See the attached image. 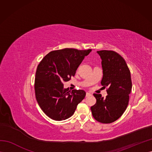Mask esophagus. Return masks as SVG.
Here are the masks:
<instances>
[{"mask_svg":"<svg viewBox=\"0 0 152 152\" xmlns=\"http://www.w3.org/2000/svg\"><path fill=\"white\" fill-rule=\"evenodd\" d=\"M90 95H91V93H88V92H87V93H86V97H87V96H90Z\"/></svg>","mask_w":152,"mask_h":152,"instance_id":"esophagus-1","label":"esophagus"}]
</instances>
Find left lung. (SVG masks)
Listing matches in <instances>:
<instances>
[{"mask_svg":"<svg viewBox=\"0 0 152 152\" xmlns=\"http://www.w3.org/2000/svg\"><path fill=\"white\" fill-rule=\"evenodd\" d=\"M102 59L103 78L101 84L107 87L106 98L94 93L96 103L91 110L99 122L110 124L117 121L125 112L132 89L130 70L124 59L113 50L97 51Z\"/></svg>","mask_w":152,"mask_h":152,"instance_id":"left-lung-1","label":"left lung"}]
</instances>
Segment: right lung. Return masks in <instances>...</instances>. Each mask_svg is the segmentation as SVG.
Returning <instances> with one entry per match:
<instances>
[{"label":"right lung","instance_id":"obj_1","mask_svg":"<svg viewBox=\"0 0 152 152\" xmlns=\"http://www.w3.org/2000/svg\"><path fill=\"white\" fill-rule=\"evenodd\" d=\"M91 49L65 48L45 56L37 68L35 79L36 99L42 111L53 120L70 117L86 96L84 90L64 89L63 82L74 76L77 69Z\"/></svg>","mask_w":152,"mask_h":152}]
</instances>
